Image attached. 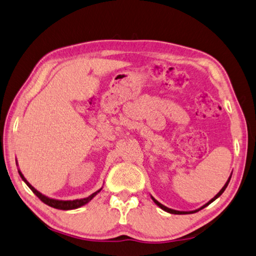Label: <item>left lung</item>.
Here are the masks:
<instances>
[{
  "instance_id": "8db88e82",
  "label": "left lung",
  "mask_w": 256,
  "mask_h": 256,
  "mask_svg": "<svg viewBox=\"0 0 256 256\" xmlns=\"http://www.w3.org/2000/svg\"><path fill=\"white\" fill-rule=\"evenodd\" d=\"M230 177H232V174H230V177H228V182H225V185L223 186V188H222V190L218 192V194H216L213 198H212L210 202H207V203L205 204V205H203L200 207V208H198V210H190V212H182V210H172V208H168V207H166L165 205H162V204H160L159 203V202L157 200H155L154 198V197L152 196V200H154V203H155L157 206H159L160 207L162 210H164L165 212H167V213H170V214H177V215H182V214H192V213H196V212H198V210H200L202 208H204V207H206V206H208L210 203H213V202L215 200H218V197L223 194L224 192V190H226V187H228V182H230Z\"/></svg>"
}]
</instances>
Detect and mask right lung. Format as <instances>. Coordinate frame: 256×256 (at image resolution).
I'll list each match as a JSON object with an SVG mask.
<instances>
[{
    "instance_id": "obj_1",
    "label": "right lung",
    "mask_w": 256,
    "mask_h": 256,
    "mask_svg": "<svg viewBox=\"0 0 256 256\" xmlns=\"http://www.w3.org/2000/svg\"><path fill=\"white\" fill-rule=\"evenodd\" d=\"M18 165V164H16ZM18 175L21 176L22 180L26 182V184L28 186V188L34 192V194L40 198L43 203L49 205L51 207H53V208H56V210H76V208H79V207L84 206L86 204H88L89 202L94 198V197L98 194V192H100V190H102V187L100 188V190H98L97 192H94V194H91L89 197H86V198H81V200H56V198H51V197H48L46 195H43L42 192H40L38 190H36L34 187H33L30 182H28L26 180V178L23 176V174L21 172V170H18Z\"/></svg>"
}]
</instances>
